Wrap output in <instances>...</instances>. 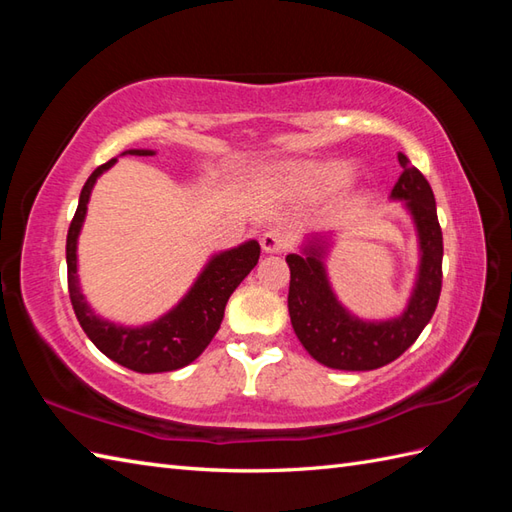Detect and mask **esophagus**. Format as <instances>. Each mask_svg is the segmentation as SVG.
<instances>
[{
  "mask_svg": "<svg viewBox=\"0 0 512 512\" xmlns=\"http://www.w3.org/2000/svg\"><path fill=\"white\" fill-rule=\"evenodd\" d=\"M292 242V235L284 228H268V231L262 235V248L266 253H281L286 250Z\"/></svg>",
  "mask_w": 512,
  "mask_h": 512,
  "instance_id": "esophagus-1",
  "label": "esophagus"
}]
</instances>
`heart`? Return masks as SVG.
I'll list each match as a JSON object with an SVG mask.
<instances>
[{"label": "heart", "mask_w": 512, "mask_h": 512, "mask_svg": "<svg viewBox=\"0 0 512 512\" xmlns=\"http://www.w3.org/2000/svg\"><path fill=\"white\" fill-rule=\"evenodd\" d=\"M356 176V169L350 162H317V165H297L290 169V178L310 184V187H343Z\"/></svg>", "instance_id": "1"}]
</instances>
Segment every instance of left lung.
Segmentation results:
<instances>
[{"instance_id": "obj_1", "label": "left lung", "mask_w": 512, "mask_h": 512, "mask_svg": "<svg viewBox=\"0 0 512 512\" xmlns=\"http://www.w3.org/2000/svg\"><path fill=\"white\" fill-rule=\"evenodd\" d=\"M402 173L389 200L400 202L411 217L418 239V270L407 306L389 319H361L336 297L325 259L334 231L308 233L301 253L286 257L290 268L288 312L297 339L325 367L343 372L378 369L409 350L436 312L442 290V231L429 182L398 154Z\"/></svg>"}]
</instances>
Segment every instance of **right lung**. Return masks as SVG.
Masks as SVG:
<instances>
[{"label":"right lung","instance_id":"obj_1","mask_svg":"<svg viewBox=\"0 0 512 512\" xmlns=\"http://www.w3.org/2000/svg\"><path fill=\"white\" fill-rule=\"evenodd\" d=\"M154 156V149H127L121 156ZM118 158L105 162L94 169L88 182L83 184L76 206L74 220L68 231V244H65V262H68V290L72 308L79 319L83 332L99 350L112 358L114 363L140 374L173 372L184 365L193 363L206 345L211 343L215 332L220 330L224 319V308L233 290L242 284L244 277L259 262L257 239L239 244L235 248L220 250L206 259L200 275L195 277L191 288L184 297L162 317L143 325H123L110 319H103L85 299L79 284V235L88 215L90 195L96 180L107 169L116 165Z\"/></svg>","mask_w":512,"mask_h":512}]
</instances>
